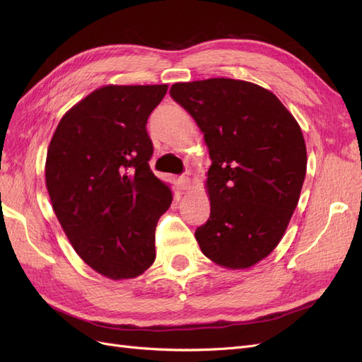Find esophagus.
Segmentation results:
<instances>
[{
    "label": "esophagus",
    "instance_id": "1",
    "mask_svg": "<svg viewBox=\"0 0 362 362\" xmlns=\"http://www.w3.org/2000/svg\"><path fill=\"white\" fill-rule=\"evenodd\" d=\"M178 184H180L181 190H187L190 187V178L185 177V175H181V177L178 178Z\"/></svg>",
    "mask_w": 362,
    "mask_h": 362
}]
</instances>
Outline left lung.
I'll return each mask as SVG.
<instances>
[{"label":"left lung","mask_w":362,"mask_h":362,"mask_svg":"<svg viewBox=\"0 0 362 362\" xmlns=\"http://www.w3.org/2000/svg\"><path fill=\"white\" fill-rule=\"evenodd\" d=\"M170 96L187 110L210 151L211 211L196 229L216 264L246 269L286 233L306 173L302 129L272 92L242 80L177 83Z\"/></svg>","instance_id":"left-lung-1"}]
</instances>
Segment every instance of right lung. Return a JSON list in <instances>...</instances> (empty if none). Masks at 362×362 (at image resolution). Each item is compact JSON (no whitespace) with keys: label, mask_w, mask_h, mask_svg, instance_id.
<instances>
[{"label":"right lung","mask_w":362,"mask_h":362,"mask_svg":"<svg viewBox=\"0 0 362 362\" xmlns=\"http://www.w3.org/2000/svg\"><path fill=\"white\" fill-rule=\"evenodd\" d=\"M168 92L104 86L62 117L47 154L51 204L76 254L112 279L139 276L156 259V226L172 192L149 168L148 117Z\"/></svg>","instance_id":"add662e5"}]
</instances>
